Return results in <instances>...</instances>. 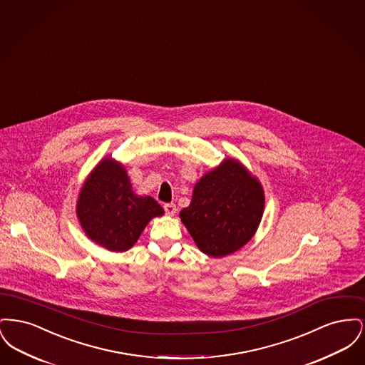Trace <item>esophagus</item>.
I'll list each match as a JSON object with an SVG mask.
<instances>
[{"mask_svg": "<svg viewBox=\"0 0 365 365\" xmlns=\"http://www.w3.org/2000/svg\"><path fill=\"white\" fill-rule=\"evenodd\" d=\"M164 210H165V213H167V215L174 216L175 213H176V205L173 204V202H170V204H164Z\"/></svg>", "mask_w": 365, "mask_h": 365, "instance_id": "esophagus-1", "label": "esophagus"}]
</instances>
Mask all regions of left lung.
Here are the masks:
<instances>
[{
  "instance_id": "1",
  "label": "left lung",
  "mask_w": 365,
  "mask_h": 365,
  "mask_svg": "<svg viewBox=\"0 0 365 365\" xmlns=\"http://www.w3.org/2000/svg\"><path fill=\"white\" fill-rule=\"evenodd\" d=\"M264 192L260 182L228 158L200 179L180 219L201 252L223 257L249 242L260 225Z\"/></svg>"
}]
</instances>
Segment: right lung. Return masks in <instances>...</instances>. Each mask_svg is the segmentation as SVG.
Here are the masks:
<instances>
[{"mask_svg":"<svg viewBox=\"0 0 365 365\" xmlns=\"http://www.w3.org/2000/svg\"><path fill=\"white\" fill-rule=\"evenodd\" d=\"M76 213L91 241L112 252H125L164 209L149 195L138 197L122 165L105 158L85 182Z\"/></svg>","mask_w":365,"mask_h":365,"instance_id":"add662e5","label":"right lung"}]
</instances>
